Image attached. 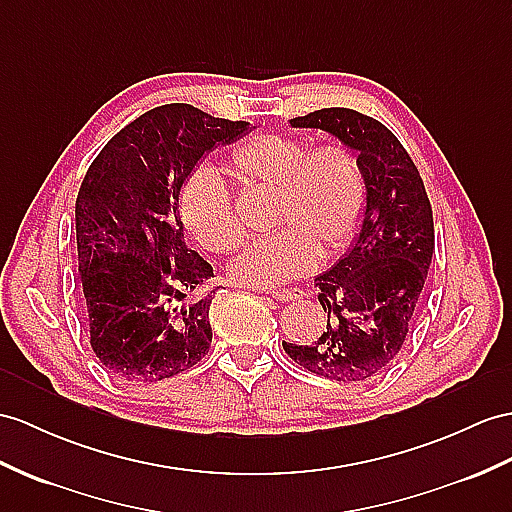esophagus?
I'll return each instance as SVG.
<instances>
[{"instance_id": "34e87169", "label": "esophagus", "mask_w": 512, "mask_h": 512, "mask_svg": "<svg viewBox=\"0 0 512 512\" xmlns=\"http://www.w3.org/2000/svg\"><path fill=\"white\" fill-rule=\"evenodd\" d=\"M265 293H269L273 299H278V302H297V299L304 297L302 289H269Z\"/></svg>"}]
</instances>
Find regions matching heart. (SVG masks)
I'll return each mask as SVG.
<instances>
[{
  "label": "heart",
  "instance_id": "1",
  "mask_svg": "<svg viewBox=\"0 0 512 512\" xmlns=\"http://www.w3.org/2000/svg\"><path fill=\"white\" fill-rule=\"evenodd\" d=\"M228 169L245 186L273 189L271 234L256 236L230 265L241 286H271L304 276L319 258L345 252L367 208V180L358 156L345 145L310 149L291 134L263 132L236 145ZM180 217L210 252L230 254L245 228L234 197L215 169L199 167L180 189Z\"/></svg>",
  "mask_w": 512,
  "mask_h": 512
}]
</instances>
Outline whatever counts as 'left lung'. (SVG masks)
<instances>
[{
    "instance_id": "obj_1",
    "label": "left lung",
    "mask_w": 512,
    "mask_h": 512,
    "mask_svg": "<svg viewBox=\"0 0 512 512\" xmlns=\"http://www.w3.org/2000/svg\"><path fill=\"white\" fill-rule=\"evenodd\" d=\"M293 128L326 130L363 165L367 208L339 263L315 278L328 326L313 345L282 343L297 365L339 382L369 380L400 354L434 254L426 186L397 136L352 108H321Z\"/></svg>"
}]
</instances>
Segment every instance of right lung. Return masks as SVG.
Listing matches in <instances>:
<instances>
[{"instance_id": "1", "label": "right lung", "mask_w": 512, "mask_h": 512, "mask_svg": "<svg viewBox=\"0 0 512 512\" xmlns=\"http://www.w3.org/2000/svg\"><path fill=\"white\" fill-rule=\"evenodd\" d=\"M189 104L145 112L91 162L76 236L91 347L112 376L158 382L195 367L213 341L215 278L184 241L178 197L197 160L247 130Z\"/></svg>"}]
</instances>
